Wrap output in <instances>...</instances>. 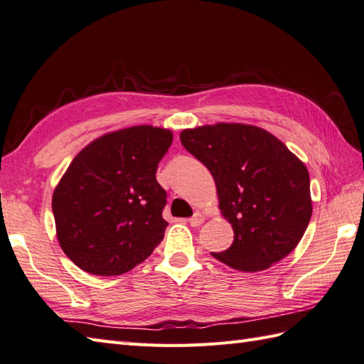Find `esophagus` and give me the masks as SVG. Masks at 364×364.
Instances as JSON below:
<instances>
[{"label": "esophagus", "instance_id": "1", "mask_svg": "<svg viewBox=\"0 0 364 364\" xmlns=\"http://www.w3.org/2000/svg\"><path fill=\"white\" fill-rule=\"evenodd\" d=\"M203 221H204V215H203V213H200V212H195V215L192 218H189L191 226H193V228L200 226Z\"/></svg>", "mask_w": 364, "mask_h": 364}]
</instances>
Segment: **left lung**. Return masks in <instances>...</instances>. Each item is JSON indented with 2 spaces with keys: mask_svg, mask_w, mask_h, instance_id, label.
<instances>
[{
  "mask_svg": "<svg viewBox=\"0 0 364 364\" xmlns=\"http://www.w3.org/2000/svg\"><path fill=\"white\" fill-rule=\"evenodd\" d=\"M181 144L208 167L234 243L212 254L237 271L258 272L300 243L312 215L304 163L267 130L243 123L184 129Z\"/></svg>",
  "mask_w": 364,
  "mask_h": 364,
  "instance_id": "8db88e82",
  "label": "left lung"
}]
</instances>
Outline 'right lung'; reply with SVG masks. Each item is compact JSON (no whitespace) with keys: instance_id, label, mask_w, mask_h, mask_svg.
I'll list each match as a JSON object with an SVG mask.
<instances>
[{"instance_id":"1","label":"right lung","mask_w":364,"mask_h":364,"mask_svg":"<svg viewBox=\"0 0 364 364\" xmlns=\"http://www.w3.org/2000/svg\"><path fill=\"white\" fill-rule=\"evenodd\" d=\"M172 130L139 124L90 141L61 176L52 209L58 243L93 275H121L154 252L164 237L166 191L158 163Z\"/></svg>"}]
</instances>
